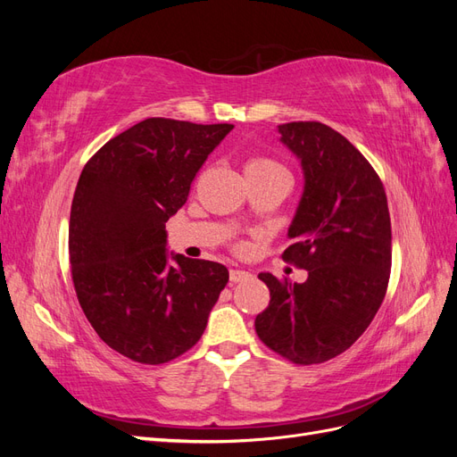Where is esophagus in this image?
Returning a JSON list of instances; mask_svg holds the SVG:
<instances>
[{
	"mask_svg": "<svg viewBox=\"0 0 457 457\" xmlns=\"http://www.w3.org/2000/svg\"><path fill=\"white\" fill-rule=\"evenodd\" d=\"M250 278H252V272L242 270V269H230V282H244Z\"/></svg>",
	"mask_w": 457,
	"mask_h": 457,
	"instance_id": "1",
	"label": "esophagus"
}]
</instances>
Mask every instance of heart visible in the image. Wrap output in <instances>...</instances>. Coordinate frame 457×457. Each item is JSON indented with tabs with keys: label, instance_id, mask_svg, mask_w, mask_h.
Here are the masks:
<instances>
[{
	"label": "heart",
	"instance_id": "1",
	"mask_svg": "<svg viewBox=\"0 0 457 457\" xmlns=\"http://www.w3.org/2000/svg\"><path fill=\"white\" fill-rule=\"evenodd\" d=\"M245 179H272V177H289L287 170L280 162L269 156H250L244 162Z\"/></svg>",
	"mask_w": 457,
	"mask_h": 457
}]
</instances>
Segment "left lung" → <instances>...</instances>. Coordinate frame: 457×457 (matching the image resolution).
<instances>
[{
  "instance_id": "8db88e82",
  "label": "left lung",
  "mask_w": 457,
  "mask_h": 457,
  "mask_svg": "<svg viewBox=\"0 0 457 457\" xmlns=\"http://www.w3.org/2000/svg\"><path fill=\"white\" fill-rule=\"evenodd\" d=\"M303 170V195L284 259L309 272L303 284L261 272L270 289L255 331L295 364L329 361L361 337L379 311L391 274V217L383 183L341 133L320 121L278 126Z\"/></svg>"
}]
</instances>
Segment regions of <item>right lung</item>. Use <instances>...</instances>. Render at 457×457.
Listing matches in <instances>:
<instances>
[{
  "label": "right lung",
  "mask_w": 457,
  "mask_h": 457,
  "mask_svg": "<svg viewBox=\"0 0 457 457\" xmlns=\"http://www.w3.org/2000/svg\"><path fill=\"white\" fill-rule=\"evenodd\" d=\"M232 128L148 118L79 175L68 228L76 295L99 337L135 362L163 364L195 347L228 282L220 262L168 253L165 223Z\"/></svg>",
  "instance_id": "add662e5"
}]
</instances>
